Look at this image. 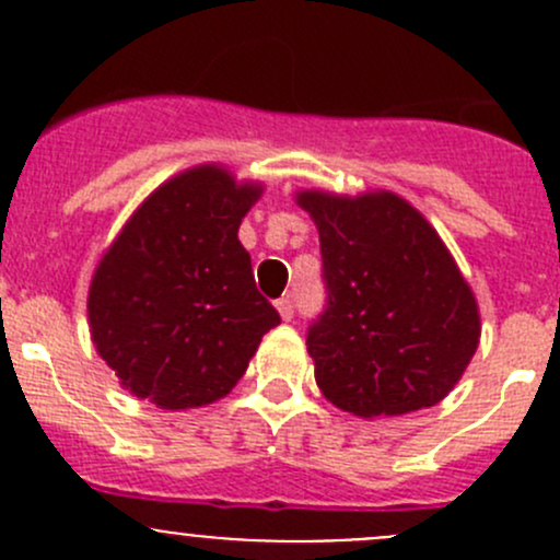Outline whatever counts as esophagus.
<instances>
[{"label": "esophagus", "mask_w": 560, "mask_h": 560, "mask_svg": "<svg viewBox=\"0 0 560 560\" xmlns=\"http://www.w3.org/2000/svg\"><path fill=\"white\" fill-rule=\"evenodd\" d=\"M276 308H279V316L284 322H290L292 314H295V306H292V298H281V301H276Z\"/></svg>", "instance_id": "esophagus-1"}]
</instances>
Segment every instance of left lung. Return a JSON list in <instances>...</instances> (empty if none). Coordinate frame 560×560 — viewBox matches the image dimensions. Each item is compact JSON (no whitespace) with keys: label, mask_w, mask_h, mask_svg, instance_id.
Here are the masks:
<instances>
[{"label":"left lung","mask_w":560,"mask_h":560,"mask_svg":"<svg viewBox=\"0 0 560 560\" xmlns=\"http://www.w3.org/2000/svg\"><path fill=\"white\" fill-rule=\"evenodd\" d=\"M325 268L327 308L306 347L322 395L376 420L436 406L479 347V306L433 224L395 191L301 189Z\"/></svg>","instance_id":"obj_1"}]
</instances>
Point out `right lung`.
<instances>
[{
	"label": "right lung",
	"mask_w": 560,
	"mask_h": 560,
	"mask_svg": "<svg viewBox=\"0 0 560 560\" xmlns=\"http://www.w3.org/2000/svg\"><path fill=\"white\" fill-rule=\"evenodd\" d=\"M259 195V180L195 165L156 186L105 248L89 284V330L135 398L171 411L224 398L281 322L238 241Z\"/></svg>",
	"instance_id": "right-lung-1"
}]
</instances>
